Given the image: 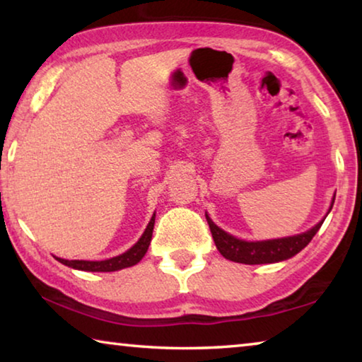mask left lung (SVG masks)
Wrapping results in <instances>:
<instances>
[{
  "label": "left lung",
  "mask_w": 362,
  "mask_h": 362,
  "mask_svg": "<svg viewBox=\"0 0 362 362\" xmlns=\"http://www.w3.org/2000/svg\"><path fill=\"white\" fill-rule=\"evenodd\" d=\"M330 209H332V206H330ZM206 220L207 223H209L214 243H216L218 252L222 254L225 259H228L231 262H238V263H246V265H260V263H274V262L291 259V257L298 254L303 247L308 246L310 241L313 240V236L316 235L317 230L321 228V225L324 222V220H321V222L316 226H313V228L297 236L281 238V240L249 243V241L238 240V238L228 235V233L223 231L222 228H218L207 214H206Z\"/></svg>",
  "instance_id": "obj_1"
}]
</instances>
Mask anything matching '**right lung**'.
I'll return each mask as SVG.
<instances>
[{
  "mask_svg": "<svg viewBox=\"0 0 362 362\" xmlns=\"http://www.w3.org/2000/svg\"><path fill=\"white\" fill-rule=\"evenodd\" d=\"M153 226H155V214L150 220L148 226H146L144 235L140 240L134 244V246L126 250L124 254H121L118 257H113V259L108 260H100V262H89V260H65V259H56L64 263V265L75 268V269H83V272H118V269L132 267L139 263L144 259V255L146 254V249L150 246L151 241V235H153Z\"/></svg>",
  "mask_w": 362,
  "mask_h": 362,
  "instance_id": "add662e5",
  "label": "right lung"
}]
</instances>
